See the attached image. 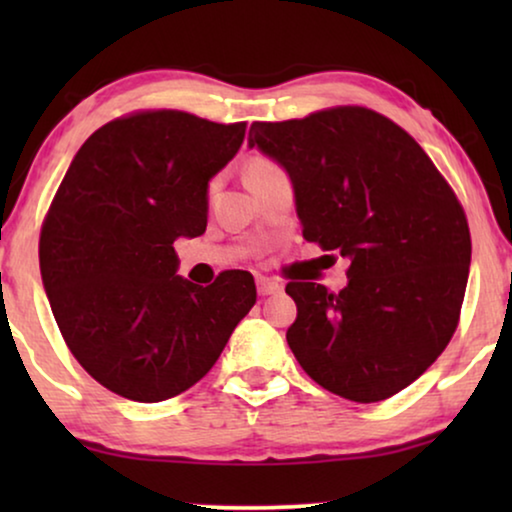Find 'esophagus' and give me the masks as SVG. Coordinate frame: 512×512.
Listing matches in <instances>:
<instances>
[{
  "label": "esophagus",
  "instance_id": "34e87169",
  "mask_svg": "<svg viewBox=\"0 0 512 512\" xmlns=\"http://www.w3.org/2000/svg\"><path fill=\"white\" fill-rule=\"evenodd\" d=\"M256 286H258V296H272V293L282 291V284H279L277 279H270V277H258Z\"/></svg>",
  "mask_w": 512,
  "mask_h": 512
}]
</instances>
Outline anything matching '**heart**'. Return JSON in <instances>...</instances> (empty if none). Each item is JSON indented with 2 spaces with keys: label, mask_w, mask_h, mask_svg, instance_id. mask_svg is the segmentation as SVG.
Returning <instances> with one entry per match:
<instances>
[{
  "label": "heart",
  "mask_w": 512,
  "mask_h": 512,
  "mask_svg": "<svg viewBox=\"0 0 512 512\" xmlns=\"http://www.w3.org/2000/svg\"><path fill=\"white\" fill-rule=\"evenodd\" d=\"M268 167H275V163L268 158H254L247 167V174H254V172H261V170H268Z\"/></svg>",
  "instance_id": "heart-1"
}]
</instances>
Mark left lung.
I'll use <instances>...</instances> for the list:
<instances>
[{"instance_id": "8db88e82", "label": "left lung", "mask_w": 512, "mask_h": 512, "mask_svg": "<svg viewBox=\"0 0 512 512\" xmlns=\"http://www.w3.org/2000/svg\"><path fill=\"white\" fill-rule=\"evenodd\" d=\"M249 146L289 172L303 237L349 263L345 289L289 282L286 331L314 382L356 403L408 387L443 354L464 303L471 233L422 146L366 107L251 123Z\"/></svg>"}]
</instances>
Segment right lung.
Returning a JSON list of instances; mask_svg holds the SVG:
<instances>
[{
    "label": "right lung",
    "mask_w": 512,
    "mask_h": 512,
    "mask_svg": "<svg viewBox=\"0 0 512 512\" xmlns=\"http://www.w3.org/2000/svg\"><path fill=\"white\" fill-rule=\"evenodd\" d=\"M247 123L144 109L95 130L39 237L53 317L83 370L137 403L179 396L219 359L256 303L247 270L198 286L177 275V237L207 228V186Z\"/></svg>",
    "instance_id": "right-lung-1"
}]
</instances>
